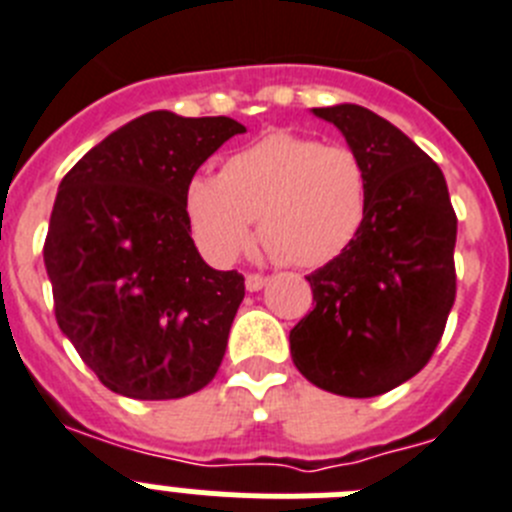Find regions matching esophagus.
<instances>
[{
	"label": "esophagus",
	"mask_w": 512,
	"mask_h": 512,
	"mask_svg": "<svg viewBox=\"0 0 512 512\" xmlns=\"http://www.w3.org/2000/svg\"><path fill=\"white\" fill-rule=\"evenodd\" d=\"M265 283H267V278L265 275H257V273H250L245 278V285H247V290H252V293H255V290H260V288H265Z\"/></svg>",
	"instance_id": "34e87169"
}]
</instances>
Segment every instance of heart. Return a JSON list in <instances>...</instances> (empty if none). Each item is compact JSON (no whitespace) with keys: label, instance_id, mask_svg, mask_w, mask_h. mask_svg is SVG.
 I'll return each mask as SVG.
<instances>
[{"label":"heart","instance_id":"heart-1","mask_svg":"<svg viewBox=\"0 0 512 512\" xmlns=\"http://www.w3.org/2000/svg\"><path fill=\"white\" fill-rule=\"evenodd\" d=\"M367 211L365 165L352 147L273 132L224 160L219 176H193L186 216L214 265H232L260 237L278 260L319 267L342 255Z\"/></svg>","mask_w":512,"mask_h":512}]
</instances>
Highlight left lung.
Wrapping results in <instances>:
<instances>
[{
  "label": "left lung",
  "mask_w": 512,
  "mask_h": 512,
  "mask_svg": "<svg viewBox=\"0 0 512 512\" xmlns=\"http://www.w3.org/2000/svg\"><path fill=\"white\" fill-rule=\"evenodd\" d=\"M342 132L367 176L352 245L308 275L311 313L290 329L308 382L375 398L426 367L457 296V214L439 165L388 119L357 104L313 109Z\"/></svg>",
  "instance_id": "1"
}]
</instances>
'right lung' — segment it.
<instances>
[{
    "instance_id": "obj_1",
    "label": "right lung",
    "mask_w": 512,
    "mask_h": 512,
    "mask_svg": "<svg viewBox=\"0 0 512 512\" xmlns=\"http://www.w3.org/2000/svg\"><path fill=\"white\" fill-rule=\"evenodd\" d=\"M242 132L229 117L147 112L91 147L58 186L43 247L55 321L124 398H186L222 365L245 278L201 260L186 186Z\"/></svg>"
}]
</instances>
